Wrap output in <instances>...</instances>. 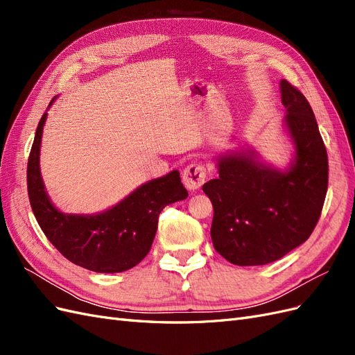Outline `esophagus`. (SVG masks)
Here are the masks:
<instances>
[{"mask_svg": "<svg viewBox=\"0 0 355 355\" xmlns=\"http://www.w3.org/2000/svg\"><path fill=\"white\" fill-rule=\"evenodd\" d=\"M206 176H207V173H206V167H204V164L201 163V161H194V163H191L184 170L182 180H184L185 187L189 191H196L204 184Z\"/></svg>", "mask_w": 355, "mask_h": 355, "instance_id": "esophagus-1", "label": "esophagus"}]
</instances>
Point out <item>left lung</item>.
Returning a JSON list of instances; mask_svg holds the SVG:
<instances>
[{"label": "left lung", "mask_w": 355, "mask_h": 355, "mask_svg": "<svg viewBox=\"0 0 355 355\" xmlns=\"http://www.w3.org/2000/svg\"><path fill=\"white\" fill-rule=\"evenodd\" d=\"M280 90L293 163L280 171L254 151L235 153L219 158V178L202 185L214 210L213 247L234 265L282 259L309 239L323 210L329 161L314 112L288 81L282 80Z\"/></svg>", "instance_id": "8db88e82"}]
</instances>
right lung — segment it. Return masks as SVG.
<instances>
[{
  "label": "right lung",
  "mask_w": 355,
  "mask_h": 355,
  "mask_svg": "<svg viewBox=\"0 0 355 355\" xmlns=\"http://www.w3.org/2000/svg\"><path fill=\"white\" fill-rule=\"evenodd\" d=\"M46 120L47 112L37 127L26 176L29 202L40 228L68 261L85 270L111 274L130 270L151 250L161 210L188 197L179 171L173 170L146 182L106 211L62 213L51 204L40 171V146Z\"/></svg>",
  "instance_id": "obj_1"
}]
</instances>
